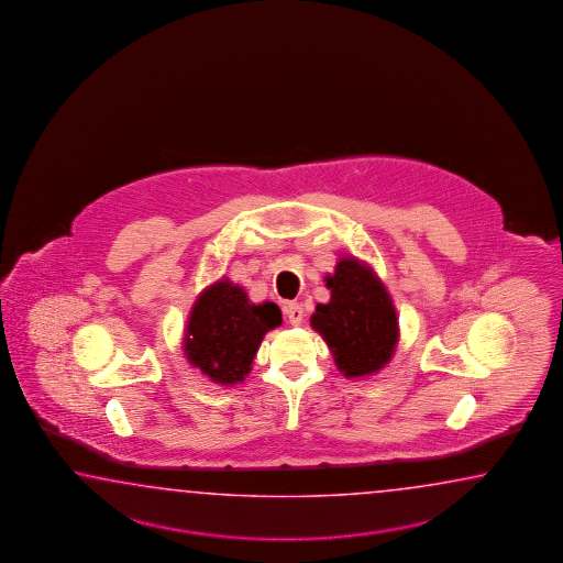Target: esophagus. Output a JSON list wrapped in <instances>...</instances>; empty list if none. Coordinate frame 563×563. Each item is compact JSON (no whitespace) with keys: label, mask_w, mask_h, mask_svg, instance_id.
Wrapping results in <instances>:
<instances>
[{"label":"esophagus","mask_w":563,"mask_h":563,"mask_svg":"<svg viewBox=\"0 0 563 563\" xmlns=\"http://www.w3.org/2000/svg\"><path fill=\"white\" fill-rule=\"evenodd\" d=\"M284 311H286L287 320L291 325H299L303 322V308L299 303H287Z\"/></svg>","instance_id":"34e87169"}]
</instances>
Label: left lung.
I'll use <instances>...</instances> for the list:
<instances>
[{"mask_svg":"<svg viewBox=\"0 0 563 563\" xmlns=\"http://www.w3.org/2000/svg\"><path fill=\"white\" fill-rule=\"evenodd\" d=\"M325 287L330 301L316 306L311 328L332 350L338 371L346 378L383 371L398 344V318L383 282L371 265L342 257Z\"/></svg>","mask_w":563,"mask_h":563,"instance_id":"8db88e82","label":"left lung"}]
</instances>
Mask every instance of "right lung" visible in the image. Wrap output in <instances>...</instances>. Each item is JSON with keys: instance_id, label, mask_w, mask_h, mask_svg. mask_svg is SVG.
Segmentation results:
<instances>
[{"instance_id": "1", "label": "right lung", "mask_w": 563, "mask_h": 563, "mask_svg": "<svg viewBox=\"0 0 563 563\" xmlns=\"http://www.w3.org/2000/svg\"><path fill=\"white\" fill-rule=\"evenodd\" d=\"M282 325L274 301L252 303L245 289L219 279L201 291L185 330V356L216 384L243 383L264 335Z\"/></svg>"}]
</instances>
